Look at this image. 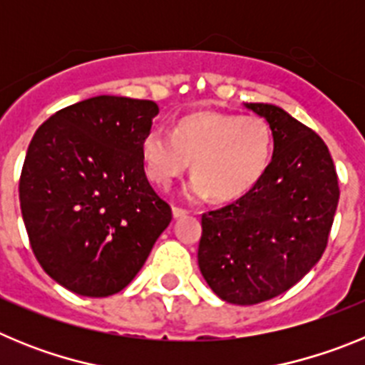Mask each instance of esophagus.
<instances>
[{
  "label": "esophagus",
  "instance_id": "34e87169",
  "mask_svg": "<svg viewBox=\"0 0 365 365\" xmlns=\"http://www.w3.org/2000/svg\"><path fill=\"white\" fill-rule=\"evenodd\" d=\"M173 217L175 219H180V217H185V215H188V212L185 210V208H179V206H173Z\"/></svg>",
  "mask_w": 365,
  "mask_h": 365
}]
</instances>
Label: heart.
I'll list each match as a JSON object with an SVG mask.
<instances>
[{
	"label": "heart",
	"mask_w": 365,
	"mask_h": 365,
	"mask_svg": "<svg viewBox=\"0 0 365 365\" xmlns=\"http://www.w3.org/2000/svg\"><path fill=\"white\" fill-rule=\"evenodd\" d=\"M272 157V131L259 117L197 113L179 120L175 130L151 125L143 138V160L155 185L170 188L193 168L188 199L214 195L232 201L248 193L265 175Z\"/></svg>",
	"instance_id": "1"
}]
</instances>
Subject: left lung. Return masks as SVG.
<instances>
[{
  "mask_svg": "<svg viewBox=\"0 0 365 365\" xmlns=\"http://www.w3.org/2000/svg\"><path fill=\"white\" fill-rule=\"evenodd\" d=\"M272 130V160L243 197L202 214L197 261L221 299L254 305L283 294L320 261L338 206V177L311 128L272 104H245Z\"/></svg>",
  "mask_w": 365,
  "mask_h": 365,
  "instance_id": "obj_1",
  "label": "left lung"
}]
</instances>
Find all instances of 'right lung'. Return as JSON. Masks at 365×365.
I'll list each match as a JSON object with an SVG mask.
<instances>
[{
  "mask_svg": "<svg viewBox=\"0 0 365 365\" xmlns=\"http://www.w3.org/2000/svg\"><path fill=\"white\" fill-rule=\"evenodd\" d=\"M151 100L93 96L56 111L29 144L19 205L41 269L71 292L117 294L143 269L172 208L144 172Z\"/></svg>",
  "mask_w": 365,
  "mask_h": 365,
  "instance_id": "add662e5",
  "label": "right lung"
}]
</instances>
